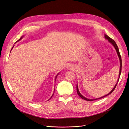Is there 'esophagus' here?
Wrapping results in <instances>:
<instances>
[{
	"label": "esophagus",
	"instance_id": "obj_1",
	"mask_svg": "<svg viewBox=\"0 0 129 129\" xmlns=\"http://www.w3.org/2000/svg\"><path fill=\"white\" fill-rule=\"evenodd\" d=\"M67 68H68V69H70V70L73 69V67H72V66H68V67H67Z\"/></svg>",
	"mask_w": 129,
	"mask_h": 129
}]
</instances>
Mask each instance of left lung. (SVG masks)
Returning a JSON list of instances; mask_svg holds the SVG:
<instances>
[{
    "instance_id": "obj_1",
    "label": "left lung",
    "mask_w": 129,
    "mask_h": 129,
    "mask_svg": "<svg viewBox=\"0 0 129 129\" xmlns=\"http://www.w3.org/2000/svg\"><path fill=\"white\" fill-rule=\"evenodd\" d=\"M104 37H105V39H106L107 40H108V41L109 42H110V44H111L113 45V46L114 47V48H115V49H116V50L117 54L118 56V57H119V62H120V69H119V73L118 79V80H117V83H116V85H115V87H114V88H113V89L111 90V91H110V92L108 93V94H107V95H104V96H102V97H100V98L95 99H89L86 98V97H84L82 95H81V93L80 92V91H79V88H78V85H77H77H76V90H77V94L79 95V96L81 97V99H83V100H85V101H94V100H98V99H100L103 98V97H105V96H107L109 95V94H110V93H111L112 92V91H114V90H115V88H116V87L117 84V83H118V81H119V79L120 75V74H121V71H122V58H121V56H120V53H119V49H118V47L116 43L115 42V41L114 40H112V39H111L110 37H109L107 36V35L105 34V36H104Z\"/></svg>"
}]
</instances>
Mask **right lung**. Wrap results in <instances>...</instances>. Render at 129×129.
Returning <instances> with one entry per match:
<instances>
[{"instance_id": "obj_1", "label": "right lung", "mask_w": 129, "mask_h": 129, "mask_svg": "<svg viewBox=\"0 0 129 129\" xmlns=\"http://www.w3.org/2000/svg\"><path fill=\"white\" fill-rule=\"evenodd\" d=\"M24 37V36H22V37H21V38H20V39H19V40H18V41H17V42H18V41H20V40H21V39H22V38H23V37ZM13 47H14V46H13V47H12V49H11V50H12V49H13ZM59 73H58V74H57V75H56V76H55V81H56V77H57V75H58V74H59ZM54 90H55V89H54ZM54 93H53V95H52V96H51V97H50V99H51V98H52V97H53V95H54ZM50 99H49V100H50Z\"/></svg>"}]
</instances>
